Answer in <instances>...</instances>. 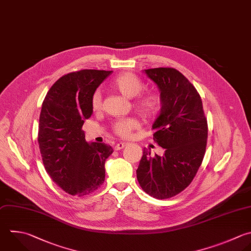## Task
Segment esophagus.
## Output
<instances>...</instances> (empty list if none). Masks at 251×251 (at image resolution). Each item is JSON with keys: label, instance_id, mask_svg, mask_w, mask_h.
<instances>
[{"label": "esophagus", "instance_id": "34e87169", "mask_svg": "<svg viewBox=\"0 0 251 251\" xmlns=\"http://www.w3.org/2000/svg\"><path fill=\"white\" fill-rule=\"evenodd\" d=\"M126 144H127L126 142H119V143H117V144H116V146H115V150H121V149H123Z\"/></svg>", "mask_w": 251, "mask_h": 251}]
</instances>
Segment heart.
I'll use <instances>...</instances> for the list:
<instances>
[{
  "instance_id": "obj_1",
  "label": "heart",
  "mask_w": 251,
  "mask_h": 251,
  "mask_svg": "<svg viewBox=\"0 0 251 251\" xmlns=\"http://www.w3.org/2000/svg\"><path fill=\"white\" fill-rule=\"evenodd\" d=\"M112 87L119 91L126 98H133L137 96L144 88V83L135 75L131 73H125L118 75L112 81ZM136 108L142 116L146 118H153L160 114L163 108V102L157 94H146L141 96L135 103ZM101 107V93L95 91L91 98V108L94 111ZM138 126L136 120L127 118L122 119L115 123L114 130L117 134L123 137H128L133 129Z\"/></svg>"
}]
</instances>
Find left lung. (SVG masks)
I'll return each instance as SVG.
<instances>
[{
	"mask_svg": "<svg viewBox=\"0 0 251 251\" xmlns=\"http://www.w3.org/2000/svg\"><path fill=\"white\" fill-rule=\"evenodd\" d=\"M143 73L157 85L163 102L152 129L165 152L150 157L144 149L136 176L146 193L166 199L181 192L195 176L205 154L207 120L198 92L178 71L157 68Z\"/></svg>",
	"mask_w": 251,
	"mask_h": 251,
	"instance_id": "obj_1",
	"label": "left lung"
}]
</instances>
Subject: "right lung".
Listing matches in <instances>:
<instances>
[{"mask_svg": "<svg viewBox=\"0 0 251 251\" xmlns=\"http://www.w3.org/2000/svg\"><path fill=\"white\" fill-rule=\"evenodd\" d=\"M112 71L81 70L59 78L40 113L38 143L51 178L71 195L83 196L105 180V162L113 148L87 142L81 129L92 115L91 98Z\"/></svg>", "mask_w": 251, "mask_h": 251, "instance_id": "obj_1", "label": "right lung"}]
</instances>
